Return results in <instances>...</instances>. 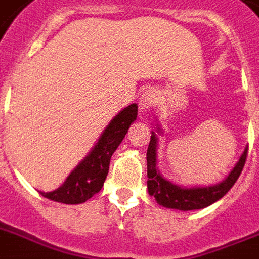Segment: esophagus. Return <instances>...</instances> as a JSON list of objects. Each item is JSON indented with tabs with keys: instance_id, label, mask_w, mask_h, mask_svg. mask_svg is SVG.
<instances>
[{
	"instance_id": "34e87169",
	"label": "esophagus",
	"mask_w": 259,
	"mask_h": 259,
	"mask_svg": "<svg viewBox=\"0 0 259 259\" xmlns=\"http://www.w3.org/2000/svg\"><path fill=\"white\" fill-rule=\"evenodd\" d=\"M156 105H157V94H156V91L154 90L144 91L141 98H140V107L148 111V110H152L153 107H156Z\"/></svg>"
}]
</instances>
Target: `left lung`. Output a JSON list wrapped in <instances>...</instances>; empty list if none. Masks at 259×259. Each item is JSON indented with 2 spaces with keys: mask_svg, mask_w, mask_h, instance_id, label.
Returning a JSON list of instances; mask_svg holds the SVG:
<instances>
[{
  "mask_svg": "<svg viewBox=\"0 0 259 259\" xmlns=\"http://www.w3.org/2000/svg\"><path fill=\"white\" fill-rule=\"evenodd\" d=\"M150 137L148 152H146V162H148V191L150 196H154L156 201L166 208L181 209H200L208 207L212 203L218 201L225 196L230 189L233 188L235 181L242 173L245 166L246 157H247V148L243 154L234 166V169L225 180L215 185L208 187H193V188H183L175 185L170 181L165 180L160 175L156 166V157H157V137L156 134Z\"/></svg>",
  "mask_w": 259,
  "mask_h": 259,
  "instance_id": "1",
  "label": "left lung"
}]
</instances>
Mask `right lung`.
Wrapping results in <instances>:
<instances>
[{
    "label": "right lung",
    "mask_w": 259,
    "mask_h": 259,
    "mask_svg": "<svg viewBox=\"0 0 259 259\" xmlns=\"http://www.w3.org/2000/svg\"><path fill=\"white\" fill-rule=\"evenodd\" d=\"M137 109L133 103L118 113L103 130L89 156L70 173L66 181L52 192H40L42 196L64 204H80L99 192L109 173L110 158L136 121Z\"/></svg>",
    "instance_id": "obj_1"
}]
</instances>
